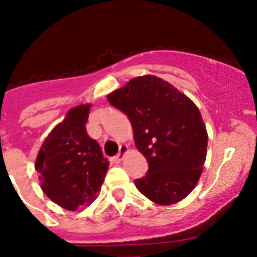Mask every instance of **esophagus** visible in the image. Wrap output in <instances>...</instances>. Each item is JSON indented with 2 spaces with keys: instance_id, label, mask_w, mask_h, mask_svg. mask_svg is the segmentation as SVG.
<instances>
[{
  "instance_id": "obj_1",
  "label": "esophagus",
  "mask_w": 257,
  "mask_h": 257,
  "mask_svg": "<svg viewBox=\"0 0 257 257\" xmlns=\"http://www.w3.org/2000/svg\"><path fill=\"white\" fill-rule=\"evenodd\" d=\"M126 151H127V146H126V145H121L120 151H118V154L116 155V156H113L112 159H111V162H112V164H118V162L122 160L123 154H125Z\"/></svg>"
}]
</instances>
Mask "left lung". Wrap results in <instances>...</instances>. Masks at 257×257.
<instances>
[{
  "label": "left lung",
  "mask_w": 257,
  "mask_h": 257,
  "mask_svg": "<svg viewBox=\"0 0 257 257\" xmlns=\"http://www.w3.org/2000/svg\"><path fill=\"white\" fill-rule=\"evenodd\" d=\"M107 100L128 117L135 145L149 162L147 174L135 180L137 190L159 205L185 199L206 160V126L196 105L151 75L132 78Z\"/></svg>",
  "instance_id": "obj_1"
}]
</instances>
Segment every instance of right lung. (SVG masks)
<instances>
[{
    "label": "right lung",
    "mask_w": 257,
    "mask_h": 257,
    "mask_svg": "<svg viewBox=\"0 0 257 257\" xmlns=\"http://www.w3.org/2000/svg\"><path fill=\"white\" fill-rule=\"evenodd\" d=\"M90 107L71 108L45 140L36 160L42 191L71 211L93 201L108 169L100 145L86 131Z\"/></svg>",
    "instance_id": "obj_1"
}]
</instances>
